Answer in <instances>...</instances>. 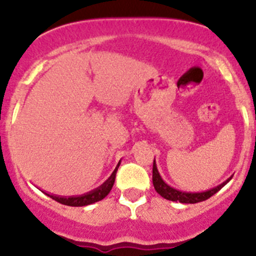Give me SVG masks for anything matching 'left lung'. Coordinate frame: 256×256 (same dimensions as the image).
Listing matches in <instances>:
<instances>
[{
	"mask_svg": "<svg viewBox=\"0 0 256 256\" xmlns=\"http://www.w3.org/2000/svg\"><path fill=\"white\" fill-rule=\"evenodd\" d=\"M230 176L228 180H224L223 183H220L216 187L210 188L208 190H203V192H184V190H180L177 188L171 187L170 184H167L164 180H162L161 174H160L158 170H157L156 161H154V168H152V182H154V187L156 190V192L160 196H162L166 200H172V202H180V203H187V204H193V203L203 202V200H208L212 196L216 194L219 190L224 187L229 180H232Z\"/></svg>",
	"mask_w": 256,
	"mask_h": 256,
	"instance_id": "8db88e82",
	"label": "left lung"
}]
</instances>
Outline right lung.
Returning <instances> with one entry per match:
<instances>
[{
	"label": "right lung",
	"mask_w": 256,
	"mask_h": 256,
	"mask_svg": "<svg viewBox=\"0 0 256 256\" xmlns=\"http://www.w3.org/2000/svg\"><path fill=\"white\" fill-rule=\"evenodd\" d=\"M120 162L118 161V166L115 167L114 172L112 174V176L108 178L104 183H102L100 187L95 188V190H90V192L84 193V194L80 196H69V197H64V196H56V194H52V193H47L44 190H42L44 194H47L48 197H50L52 200H56V202L62 203L64 206H69V207H84V206H89L95 202H99V200H104L108 194L112 190L114 183H115V177H116V171H118V166H120Z\"/></svg>",
	"instance_id": "add662e5"
}]
</instances>
